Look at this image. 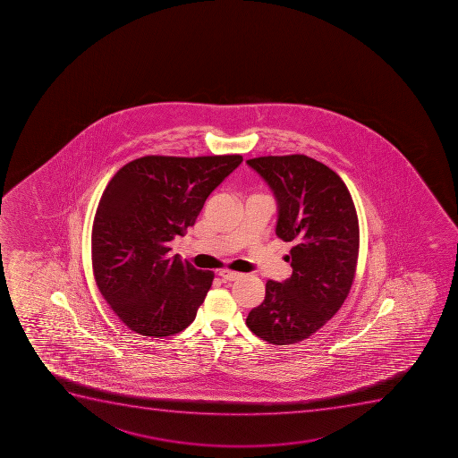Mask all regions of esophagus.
<instances>
[{"label":"esophagus","mask_w":458,"mask_h":458,"mask_svg":"<svg viewBox=\"0 0 458 458\" xmlns=\"http://www.w3.org/2000/svg\"><path fill=\"white\" fill-rule=\"evenodd\" d=\"M219 276L222 277V281L224 282H233L237 281L242 275L241 273L232 272V270H221Z\"/></svg>","instance_id":"obj_1"}]
</instances>
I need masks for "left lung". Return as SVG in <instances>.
I'll return each instance as SVG.
<instances>
[{"label": "left lung", "mask_w": 458, "mask_h": 458, "mask_svg": "<svg viewBox=\"0 0 458 458\" xmlns=\"http://www.w3.org/2000/svg\"><path fill=\"white\" fill-rule=\"evenodd\" d=\"M276 197V234L293 242V275L267 281L246 326L273 344H299L342 308L357 268L360 230L352 197L337 173L306 155L248 159Z\"/></svg>", "instance_id": "left-lung-1"}]
</instances>
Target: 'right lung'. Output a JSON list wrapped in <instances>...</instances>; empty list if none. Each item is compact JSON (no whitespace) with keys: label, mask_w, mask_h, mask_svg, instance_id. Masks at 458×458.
<instances>
[{"label":"right lung","mask_w":458,"mask_h":458,"mask_svg":"<svg viewBox=\"0 0 458 458\" xmlns=\"http://www.w3.org/2000/svg\"><path fill=\"white\" fill-rule=\"evenodd\" d=\"M242 155L161 157L125 164L106 186L92 225L97 286L119 319L141 335L167 337L194 321L213 272L168 243L183 236Z\"/></svg>","instance_id":"obj_1"}]
</instances>
